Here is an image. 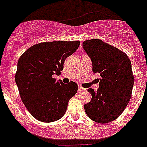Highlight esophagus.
Here are the masks:
<instances>
[{
	"label": "esophagus",
	"mask_w": 147,
	"mask_h": 147,
	"mask_svg": "<svg viewBox=\"0 0 147 147\" xmlns=\"http://www.w3.org/2000/svg\"><path fill=\"white\" fill-rule=\"evenodd\" d=\"M85 88H82L81 85H79V86H78V91L81 92V91H85Z\"/></svg>",
	"instance_id": "esophagus-1"
}]
</instances>
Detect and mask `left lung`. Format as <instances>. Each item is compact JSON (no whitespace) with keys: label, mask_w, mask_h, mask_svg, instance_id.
<instances>
[{"label":"left lung","mask_w":147,"mask_h":147,"mask_svg":"<svg viewBox=\"0 0 147 147\" xmlns=\"http://www.w3.org/2000/svg\"><path fill=\"white\" fill-rule=\"evenodd\" d=\"M83 49L100 74L97 92L89 88L91 101L84 105L90 119L99 124L119 118L129 103L134 85L130 59L124 52L99 39L84 41Z\"/></svg>","instance_id":"1"}]
</instances>
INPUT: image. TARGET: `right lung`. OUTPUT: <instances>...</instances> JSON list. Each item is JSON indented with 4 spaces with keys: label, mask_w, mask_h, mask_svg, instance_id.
Wrapping results in <instances>:
<instances>
[{
    "label": "right lung",
    "mask_w": 147,
    "mask_h": 147,
    "mask_svg": "<svg viewBox=\"0 0 147 147\" xmlns=\"http://www.w3.org/2000/svg\"><path fill=\"white\" fill-rule=\"evenodd\" d=\"M80 42L53 41L32 45L18 62L15 82L28 112L40 121L53 122L65 113L67 104L78 90L74 82L56 81L67 57L78 49Z\"/></svg>",
    "instance_id": "right-lung-1"
}]
</instances>
